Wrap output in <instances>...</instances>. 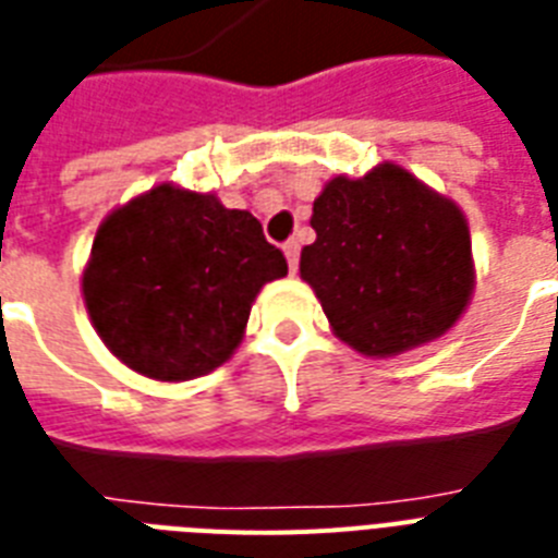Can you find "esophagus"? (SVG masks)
Listing matches in <instances>:
<instances>
[{
  "label": "esophagus",
  "instance_id": "1",
  "mask_svg": "<svg viewBox=\"0 0 558 558\" xmlns=\"http://www.w3.org/2000/svg\"><path fill=\"white\" fill-rule=\"evenodd\" d=\"M284 256H288L291 274H296V267H300V242H284Z\"/></svg>",
  "mask_w": 558,
  "mask_h": 558
}]
</instances>
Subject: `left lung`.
Listing matches in <instances>:
<instances>
[{"label":"left lung","instance_id":"obj_1","mask_svg":"<svg viewBox=\"0 0 558 558\" xmlns=\"http://www.w3.org/2000/svg\"><path fill=\"white\" fill-rule=\"evenodd\" d=\"M316 242L300 274L333 333L391 356L456 325L472 293L470 227L461 209L395 163L333 178L314 202Z\"/></svg>","mask_w":558,"mask_h":558}]
</instances>
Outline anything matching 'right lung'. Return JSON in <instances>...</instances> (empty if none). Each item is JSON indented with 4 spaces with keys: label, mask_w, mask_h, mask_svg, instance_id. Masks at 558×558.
Returning a JSON list of instances; mask_svg holds the SVG:
<instances>
[{
    "label": "right lung",
    "mask_w": 558,
    "mask_h": 558,
    "mask_svg": "<svg viewBox=\"0 0 558 558\" xmlns=\"http://www.w3.org/2000/svg\"><path fill=\"white\" fill-rule=\"evenodd\" d=\"M284 274L251 213L160 184L102 221L83 296L111 354L175 383L225 363L262 284Z\"/></svg>",
    "instance_id": "obj_1"
}]
</instances>
